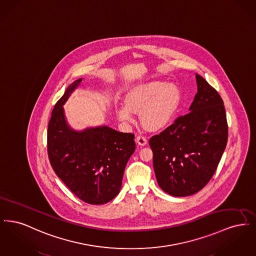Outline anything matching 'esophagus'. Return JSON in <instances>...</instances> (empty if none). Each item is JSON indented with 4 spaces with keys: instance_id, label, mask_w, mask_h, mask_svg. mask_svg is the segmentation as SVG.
<instances>
[{
    "instance_id": "esophagus-1",
    "label": "esophagus",
    "mask_w": 256,
    "mask_h": 256,
    "mask_svg": "<svg viewBox=\"0 0 256 256\" xmlns=\"http://www.w3.org/2000/svg\"><path fill=\"white\" fill-rule=\"evenodd\" d=\"M136 142L138 143V145H140V146H145L146 144V138L145 136H143V135H138L137 137H136Z\"/></svg>"
}]
</instances>
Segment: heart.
I'll return each instance as SVG.
<instances>
[{
	"mask_svg": "<svg viewBox=\"0 0 256 256\" xmlns=\"http://www.w3.org/2000/svg\"><path fill=\"white\" fill-rule=\"evenodd\" d=\"M180 102V92L172 84L150 82L136 86L124 98L126 108L117 110L119 119L124 122L134 121L132 112H140L142 124L152 130L164 128L172 118Z\"/></svg>",
	"mask_w": 256,
	"mask_h": 256,
	"instance_id": "heart-1",
	"label": "heart"
}]
</instances>
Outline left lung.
<instances>
[{
    "instance_id": "left-lung-1",
    "label": "left lung",
    "mask_w": 256,
    "mask_h": 256,
    "mask_svg": "<svg viewBox=\"0 0 256 256\" xmlns=\"http://www.w3.org/2000/svg\"><path fill=\"white\" fill-rule=\"evenodd\" d=\"M196 80L190 112L148 141L159 187L174 196L196 194L209 182L228 143L222 98L202 76Z\"/></svg>"
}]
</instances>
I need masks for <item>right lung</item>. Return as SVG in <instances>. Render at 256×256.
Returning a JSON list of instances; mask_svg holds the SVG:
<instances>
[{
	"label": "right lung",
	"instance_id": "right-lung-1",
	"mask_svg": "<svg viewBox=\"0 0 256 256\" xmlns=\"http://www.w3.org/2000/svg\"><path fill=\"white\" fill-rule=\"evenodd\" d=\"M82 80L74 82L52 110L48 156L54 172L73 194L86 204H104L120 192L124 170L135 150L134 134L106 126L76 132L68 126L63 104Z\"/></svg>",
	"mask_w": 256,
	"mask_h": 256
}]
</instances>
